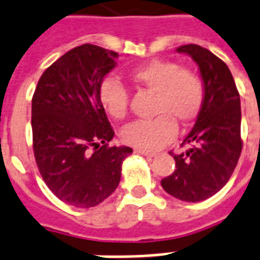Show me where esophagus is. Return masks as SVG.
<instances>
[{
    "mask_svg": "<svg viewBox=\"0 0 260 260\" xmlns=\"http://www.w3.org/2000/svg\"><path fill=\"white\" fill-rule=\"evenodd\" d=\"M135 153H138V154H142V155H146V157H155V153H150V151H145V150H139V149H136L135 150Z\"/></svg>",
    "mask_w": 260,
    "mask_h": 260,
    "instance_id": "34e87169",
    "label": "esophagus"
}]
</instances>
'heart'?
Instances as JSON below:
<instances>
[{
  "label": "heart",
  "instance_id": "heart-1",
  "mask_svg": "<svg viewBox=\"0 0 260 260\" xmlns=\"http://www.w3.org/2000/svg\"><path fill=\"white\" fill-rule=\"evenodd\" d=\"M131 81L154 93L153 120L132 122L122 131L126 145L145 151L161 149L174 139L176 124H191L205 101V86L199 74L180 69L178 63L155 59L131 73ZM99 98L105 110L117 120L128 113V91L113 78L103 81Z\"/></svg>",
  "mask_w": 260,
  "mask_h": 260
}]
</instances>
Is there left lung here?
<instances>
[{"label":"left lung","mask_w":260,"mask_h":260,"mask_svg":"<svg viewBox=\"0 0 260 260\" xmlns=\"http://www.w3.org/2000/svg\"><path fill=\"white\" fill-rule=\"evenodd\" d=\"M176 52L189 55L199 64L205 101L182 143L189 149L174 154L176 168L161 180V186L175 199L199 203L218 193L237 165L243 149L241 105L224 61L196 44L182 45Z\"/></svg>","instance_id":"8db88e82"}]
</instances>
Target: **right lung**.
Returning a JSON list of instances; mask_svg holds the SVG:
<instances>
[{"mask_svg": "<svg viewBox=\"0 0 260 260\" xmlns=\"http://www.w3.org/2000/svg\"><path fill=\"white\" fill-rule=\"evenodd\" d=\"M117 52L91 44L71 49L40 78L31 102L32 149L44 182L63 203L91 208L120 183L132 149L111 146L114 131L99 98Z\"/></svg>", "mask_w": 260, "mask_h": 260, "instance_id": "obj_1", "label": "right lung"}]
</instances>
